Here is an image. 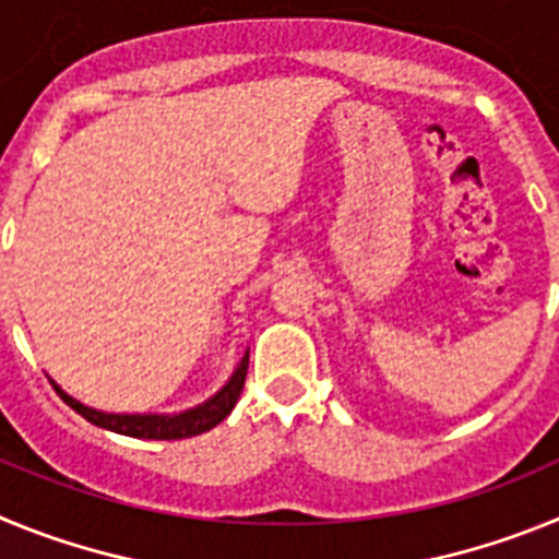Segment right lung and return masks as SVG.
Returning <instances> with one entry per match:
<instances>
[{
	"instance_id": "1",
	"label": "right lung",
	"mask_w": 559,
	"mask_h": 559,
	"mask_svg": "<svg viewBox=\"0 0 559 559\" xmlns=\"http://www.w3.org/2000/svg\"><path fill=\"white\" fill-rule=\"evenodd\" d=\"M246 372H249V353L243 355L240 367L235 369L231 380L221 389L212 400H206L204 406H195L185 414H176V417H159V414H106L95 412V408L83 406L78 400L69 397L67 392L56 386V392L61 394L63 403L69 408H75L83 419H88L92 426H100L106 431L122 433V437H136V439H187L199 437V433L210 431L218 423H224L229 417V412L235 408L237 397L243 392Z\"/></svg>"
}]
</instances>
